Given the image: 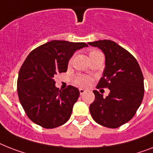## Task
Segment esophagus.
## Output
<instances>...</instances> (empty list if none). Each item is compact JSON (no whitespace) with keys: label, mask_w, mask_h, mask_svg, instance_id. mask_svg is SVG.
Wrapping results in <instances>:
<instances>
[{"label":"esophagus","mask_w":153,"mask_h":153,"mask_svg":"<svg viewBox=\"0 0 153 153\" xmlns=\"http://www.w3.org/2000/svg\"><path fill=\"white\" fill-rule=\"evenodd\" d=\"M85 92H86V90L84 89H82V88H80V89H79V93H80L81 95H82V94H85Z\"/></svg>","instance_id":"34e87169"}]
</instances>
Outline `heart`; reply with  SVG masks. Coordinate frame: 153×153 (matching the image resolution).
<instances>
[{
    "label": "heart",
    "instance_id": "b5f03b06",
    "mask_svg": "<svg viewBox=\"0 0 153 153\" xmlns=\"http://www.w3.org/2000/svg\"><path fill=\"white\" fill-rule=\"evenodd\" d=\"M97 53H100V52L93 49V50L89 51V56L94 55V54H96ZM90 82H91V79L87 76H79L75 79V83L81 85V86H86V85H89Z\"/></svg>",
    "mask_w": 153,
    "mask_h": 153
}]
</instances>
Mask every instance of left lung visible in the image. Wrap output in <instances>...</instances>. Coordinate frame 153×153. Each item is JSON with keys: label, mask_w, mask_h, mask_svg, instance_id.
Returning <instances> with one entry per match:
<instances>
[{"label": "left lung", "mask_w": 153, "mask_h": 153, "mask_svg": "<svg viewBox=\"0 0 153 153\" xmlns=\"http://www.w3.org/2000/svg\"><path fill=\"white\" fill-rule=\"evenodd\" d=\"M105 56L103 77L97 88H108V96L94 90L95 100L89 105L94 121L108 128H117L130 121L144 97V78L138 63L128 51L110 40L89 42Z\"/></svg>", "instance_id": "obj_1"}]
</instances>
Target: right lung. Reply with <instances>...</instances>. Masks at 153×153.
<instances>
[{"instance_id": "obj_1", "label": "right lung", "mask_w": 153, "mask_h": 153, "mask_svg": "<svg viewBox=\"0 0 153 153\" xmlns=\"http://www.w3.org/2000/svg\"><path fill=\"white\" fill-rule=\"evenodd\" d=\"M87 46L84 42L54 40L27 56L19 72L17 92L25 112L34 123L52 129L70 119L79 90L72 85L59 89L54 76L66 72L74 52Z\"/></svg>"}]
</instances>
